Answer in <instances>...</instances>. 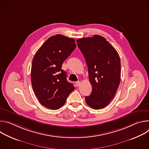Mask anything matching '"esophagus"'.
<instances>
[{"instance_id": "esophagus-1", "label": "esophagus", "mask_w": 149, "mask_h": 149, "mask_svg": "<svg viewBox=\"0 0 149 149\" xmlns=\"http://www.w3.org/2000/svg\"><path fill=\"white\" fill-rule=\"evenodd\" d=\"M80 84H81V82H80L79 81H77V82H75V85H76V86H77V87H79V86H80Z\"/></svg>"}]
</instances>
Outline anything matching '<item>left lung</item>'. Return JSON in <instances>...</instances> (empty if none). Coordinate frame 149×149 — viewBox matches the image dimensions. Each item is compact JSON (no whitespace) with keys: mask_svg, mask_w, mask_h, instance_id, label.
<instances>
[{"mask_svg":"<svg viewBox=\"0 0 149 149\" xmlns=\"http://www.w3.org/2000/svg\"><path fill=\"white\" fill-rule=\"evenodd\" d=\"M87 64L92 91L85 97L93 109L106 107L114 98L119 86L121 63L115 48L104 37L94 35L77 40Z\"/></svg>","mask_w":149,"mask_h":149,"instance_id":"1","label":"left lung"}]
</instances>
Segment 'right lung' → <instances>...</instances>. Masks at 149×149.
<instances>
[{
    "instance_id": "add662e5",
    "label": "right lung",
    "mask_w": 149,
    "mask_h": 149,
    "mask_svg": "<svg viewBox=\"0 0 149 149\" xmlns=\"http://www.w3.org/2000/svg\"><path fill=\"white\" fill-rule=\"evenodd\" d=\"M75 39L58 34L49 38L37 51L32 60L31 82L39 102L58 110L74 90L67 80L62 65L76 47Z\"/></svg>"
}]
</instances>
